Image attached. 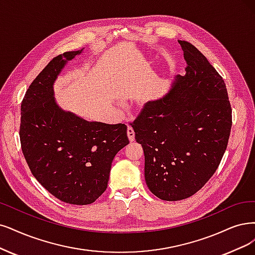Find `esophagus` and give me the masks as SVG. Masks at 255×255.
Segmentation results:
<instances>
[{"label": "esophagus", "instance_id": "34e87169", "mask_svg": "<svg viewBox=\"0 0 255 255\" xmlns=\"http://www.w3.org/2000/svg\"><path fill=\"white\" fill-rule=\"evenodd\" d=\"M127 135L130 142H133L134 140V131L132 129V127H128L127 128Z\"/></svg>", "mask_w": 255, "mask_h": 255}]
</instances>
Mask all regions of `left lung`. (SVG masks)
<instances>
[{
	"instance_id": "1",
	"label": "left lung",
	"mask_w": 255,
	"mask_h": 255,
	"mask_svg": "<svg viewBox=\"0 0 255 255\" xmlns=\"http://www.w3.org/2000/svg\"><path fill=\"white\" fill-rule=\"evenodd\" d=\"M181 45L185 74L148 102L132 124L145 154V181L163 201L187 199L209 181L227 148L231 106L223 78L206 56L186 41Z\"/></svg>"
}]
</instances>
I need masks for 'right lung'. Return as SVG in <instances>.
<instances>
[{"instance_id": "obj_1", "label": "right lung", "mask_w": 255, "mask_h": 255, "mask_svg": "<svg viewBox=\"0 0 255 255\" xmlns=\"http://www.w3.org/2000/svg\"><path fill=\"white\" fill-rule=\"evenodd\" d=\"M83 49L51 60L21 105L20 138L31 173L56 199L71 205H88L102 195L113 158L129 144L125 124L89 122L55 102V80Z\"/></svg>"}]
</instances>
